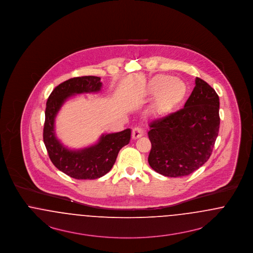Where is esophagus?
Instances as JSON below:
<instances>
[{"instance_id": "obj_1", "label": "esophagus", "mask_w": 253, "mask_h": 253, "mask_svg": "<svg viewBox=\"0 0 253 253\" xmlns=\"http://www.w3.org/2000/svg\"><path fill=\"white\" fill-rule=\"evenodd\" d=\"M143 135V130L140 127H135L132 129V139H137Z\"/></svg>"}]
</instances>
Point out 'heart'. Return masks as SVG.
Segmentation results:
<instances>
[{"label":"heart","instance_id":"obj_1","mask_svg":"<svg viewBox=\"0 0 253 253\" xmlns=\"http://www.w3.org/2000/svg\"><path fill=\"white\" fill-rule=\"evenodd\" d=\"M187 92V85L182 80L167 75H157L148 84L150 96H157L155 108L162 114L169 113L180 105Z\"/></svg>","mask_w":253,"mask_h":253}]
</instances>
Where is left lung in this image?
Returning a JSON list of instances; mask_svg holds the SVG:
<instances>
[{
	"instance_id": "1",
	"label": "left lung",
	"mask_w": 253,
	"mask_h": 253,
	"mask_svg": "<svg viewBox=\"0 0 253 253\" xmlns=\"http://www.w3.org/2000/svg\"><path fill=\"white\" fill-rule=\"evenodd\" d=\"M219 104L214 89L196 78L184 108L149 124L152 169L165 176L181 177L203 166L219 132Z\"/></svg>"
}]
</instances>
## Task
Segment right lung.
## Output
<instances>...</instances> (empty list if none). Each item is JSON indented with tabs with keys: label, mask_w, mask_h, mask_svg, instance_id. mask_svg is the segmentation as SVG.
I'll use <instances>...</instances> for the list:
<instances>
[{
	"label": "right lung",
	"mask_w": 253,
	"mask_h": 253,
	"mask_svg": "<svg viewBox=\"0 0 253 253\" xmlns=\"http://www.w3.org/2000/svg\"><path fill=\"white\" fill-rule=\"evenodd\" d=\"M102 84L95 76L77 77L58 85L50 94L45 109L43 142L52 163L75 179H96L114 166L121 148L129 144L131 129L102 134L96 144L80 150H70L56 136L55 119L64 101L70 96L96 93Z\"/></svg>",
	"instance_id": "add662e5"
}]
</instances>
